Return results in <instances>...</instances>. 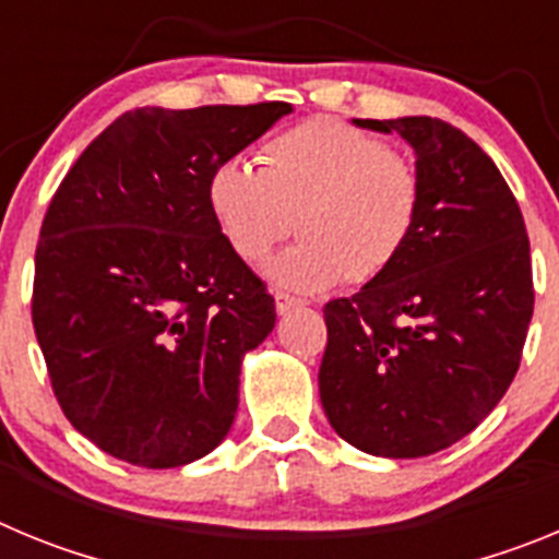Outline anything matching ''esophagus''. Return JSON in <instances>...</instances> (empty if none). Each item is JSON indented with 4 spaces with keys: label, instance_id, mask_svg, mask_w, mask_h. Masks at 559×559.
I'll use <instances>...</instances> for the list:
<instances>
[{
    "label": "esophagus",
    "instance_id": "obj_1",
    "mask_svg": "<svg viewBox=\"0 0 559 559\" xmlns=\"http://www.w3.org/2000/svg\"><path fill=\"white\" fill-rule=\"evenodd\" d=\"M299 305H302V299H296V296L283 294V290H280V294H274V308H276V313H280V316L290 313V310L299 308Z\"/></svg>",
    "mask_w": 559,
    "mask_h": 559
}]
</instances>
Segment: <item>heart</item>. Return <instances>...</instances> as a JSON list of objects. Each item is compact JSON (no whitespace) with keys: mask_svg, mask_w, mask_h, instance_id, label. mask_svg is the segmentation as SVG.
<instances>
[{"mask_svg":"<svg viewBox=\"0 0 559 559\" xmlns=\"http://www.w3.org/2000/svg\"><path fill=\"white\" fill-rule=\"evenodd\" d=\"M257 165L221 162L206 181V204L243 263L263 260L296 224L302 243L265 265L280 288L310 294L341 280L372 283L417 229L423 179L414 162L347 122L319 117L276 133Z\"/></svg>","mask_w":559,"mask_h":559,"instance_id":"1","label":"heart"}]
</instances>
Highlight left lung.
I'll list each match as a JSON object with an SVG mask.
<instances>
[{"instance_id": "1", "label": "left lung", "mask_w": 559, "mask_h": 559, "mask_svg": "<svg viewBox=\"0 0 559 559\" xmlns=\"http://www.w3.org/2000/svg\"><path fill=\"white\" fill-rule=\"evenodd\" d=\"M353 122L412 145L423 212L392 269L324 305L319 394L358 451L431 456L467 437L515 378L535 308L530 237L467 133L437 117Z\"/></svg>"}]
</instances>
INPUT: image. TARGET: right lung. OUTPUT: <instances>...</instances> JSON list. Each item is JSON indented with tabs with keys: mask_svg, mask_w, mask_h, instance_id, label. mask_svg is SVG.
I'll list each match as a JSON object with an SVG mask.
<instances>
[{
	"mask_svg": "<svg viewBox=\"0 0 559 559\" xmlns=\"http://www.w3.org/2000/svg\"><path fill=\"white\" fill-rule=\"evenodd\" d=\"M290 103L145 106L97 136L41 226L33 328L63 414L122 462L165 471L224 442L274 299L206 204L210 173Z\"/></svg>",
	"mask_w": 559,
	"mask_h": 559,
	"instance_id": "add662e5",
	"label": "right lung"
}]
</instances>
